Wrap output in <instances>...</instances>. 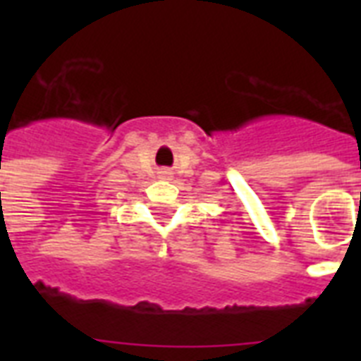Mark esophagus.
<instances>
[{"mask_svg": "<svg viewBox=\"0 0 361 361\" xmlns=\"http://www.w3.org/2000/svg\"><path fill=\"white\" fill-rule=\"evenodd\" d=\"M159 174L163 176V178H170V174H172V172H169V170H161Z\"/></svg>", "mask_w": 361, "mask_h": 361, "instance_id": "obj_1", "label": "esophagus"}]
</instances>
